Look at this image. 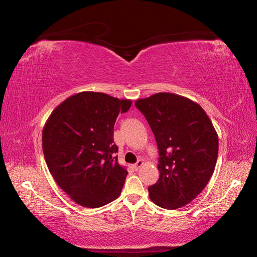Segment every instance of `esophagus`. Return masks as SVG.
I'll return each instance as SVG.
<instances>
[{
  "label": "esophagus",
  "mask_w": 257,
  "mask_h": 257,
  "mask_svg": "<svg viewBox=\"0 0 257 257\" xmlns=\"http://www.w3.org/2000/svg\"><path fill=\"white\" fill-rule=\"evenodd\" d=\"M144 160H138L137 162H136V165H135V168H136V170H138L139 168H141L144 166Z\"/></svg>",
  "instance_id": "1"
}]
</instances>
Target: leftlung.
<instances>
[{"mask_svg": "<svg viewBox=\"0 0 257 257\" xmlns=\"http://www.w3.org/2000/svg\"><path fill=\"white\" fill-rule=\"evenodd\" d=\"M148 121L159 149L158 182L149 198L162 209L176 210L198 196L214 172L219 137L199 103L171 92L135 102Z\"/></svg>", "mask_w": 257, "mask_h": 257, "instance_id": "1", "label": "left lung"}]
</instances>
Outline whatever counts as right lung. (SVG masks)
<instances>
[{
	"mask_svg": "<svg viewBox=\"0 0 257 257\" xmlns=\"http://www.w3.org/2000/svg\"><path fill=\"white\" fill-rule=\"evenodd\" d=\"M130 99L81 91L54 109L43 129L45 161L58 187L76 203L100 207L121 193L128 171L118 163L113 125Z\"/></svg>",
	"mask_w": 257,
	"mask_h": 257,
	"instance_id": "1",
	"label": "right lung"
}]
</instances>
